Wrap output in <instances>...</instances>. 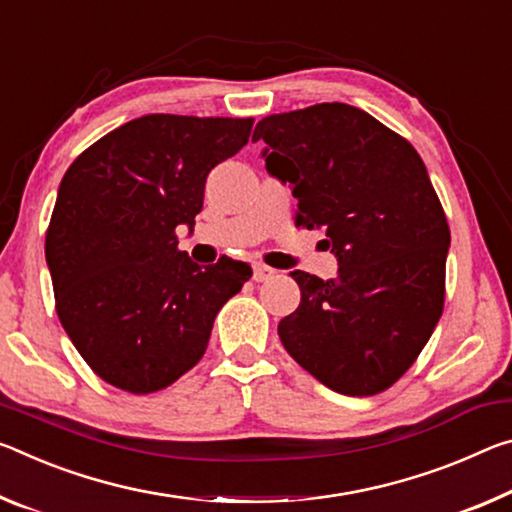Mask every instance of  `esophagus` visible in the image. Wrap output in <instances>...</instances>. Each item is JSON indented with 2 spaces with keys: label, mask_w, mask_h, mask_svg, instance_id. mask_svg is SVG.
<instances>
[{
  "label": "esophagus",
  "mask_w": 512,
  "mask_h": 512,
  "mask_svg": "<svg viewBox=\"0 0 512 512\" xmlns=\"http://www.w3.org/2000/svg\"><path fill=\"white\" fill-rule=\"evenodd\" d=\"M275 275V269H271V266H266V264H255L253 266V280L255 282H266V280H271Z\"/></svg>",
  "instance_id": "obj_1"
}]
</instances>
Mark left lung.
Masks as SVG:
<instances>
[{
    "label": "left lung",
    "mask_w": 512,
    "mask_h": 512,
    "mask_svg": "<svg viewBox=\"0 0 512 512\" xmlns=\"http://www.w3.org/2000/svg\"><path fill=\"white\" fill-rule=\"evenodd\" d=\"M269 175L289 184L298 221L326 227L337 275L291 271L300 305L282 346L323 385L371 396L394 385L431 339L444 305L451 232L412 145L342 102L259 120Z\"/></svg>",
    "instance_id": "1"
}]
</instances>
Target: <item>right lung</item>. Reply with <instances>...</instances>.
I'll return each instance as SVG.
<instances>
[{
  "label": "right lung",
  "instance_id": "obj_1",
  "mask_svg": "<svg viewBox=\"0 0 512 512\" xmlns=\"http://www.w3.org/2000/svg\"><path fill=\"white\" fill-rule=\"evenodd\" d=\"M253 118L152 113L72 161L45 259L56 312L97 376L132 394L175 383L205 355L221 307L250 280L237 259L200 266L177 250L205 182L248 143Z\"/></svg>",
  "mask_w": 512,
  "mask_h": 512
}]
</instances>
